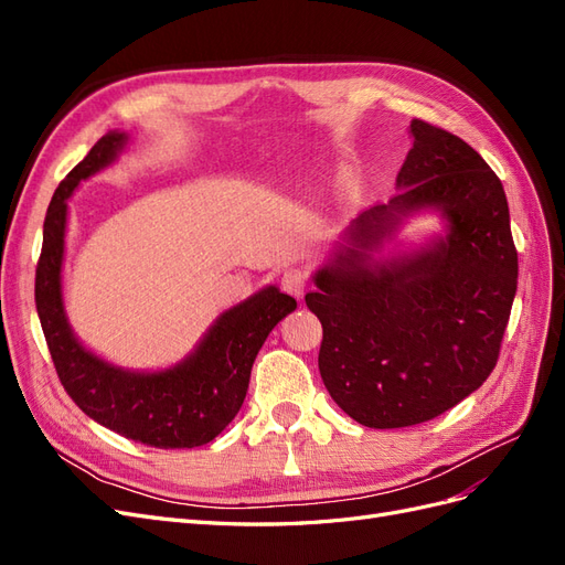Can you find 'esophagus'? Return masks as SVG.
I'll use <instances>...</instances> for the list:
<instances>
[{
	"label": "esophagus",
	"instance_id": "obj_1",
	"mask_svg": "<svg viewBox=\"0 0 565 565\" xmlns=\"http://www.w3.org/2000/svg\"><path fill=\"white\" fill-rule=\"evenodd\" d=\"M282 289L287 295H292L295 299H303L306 289H309V276L299 268H289L282 273Z\"/></svg>",
	"mask_w": 565,
	"mask_h": 565
}]
</instances>
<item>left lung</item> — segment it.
I'll use <instances>...</instances> for the list:
<instances>
[{
	"instance_id": "8db88e82",
	"label": "left lung",
	"mask_w": 565,
	"mask_h": 565,
	"mask_svg": "<svg viewBox=\"0 0 565 565\" xmlns=\"http://www.w3.org/2000/svg\"><path fill=\"white\" fill-rule=\"evenodd\" d=\"M409 136L398 193L353 221L306 295L322 322L324 388L370 429L429 422L481 386L516 297L502 181L446 129L413 119ZM424 211L444 233L384 257L402 221Z\"/></svg>"
}]
</instances>
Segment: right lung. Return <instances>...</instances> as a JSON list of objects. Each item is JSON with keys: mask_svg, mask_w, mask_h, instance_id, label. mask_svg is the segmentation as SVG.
<instances>
[{"mask_svg": "<svg viewBox=\"0 0 565 565\" xmlns=\"http://www.w3.org/2000/svg\"><path fill=\"white\" fill-rule=\"evenodd\" d=\"M129 141L108 131L56 188L44 218L35 301L58 380L84 415L150 448H198L214 440L247 396L254 358L297 301L266 285L221 313L183 361L164 370H127L89 351L75 337L63 303L67 200L89 177L110 167Z\"/></svg>", "mask_w": 565, "mask_h": 565, "instance_id": "1", "label": "right lung"}]
</instances>
